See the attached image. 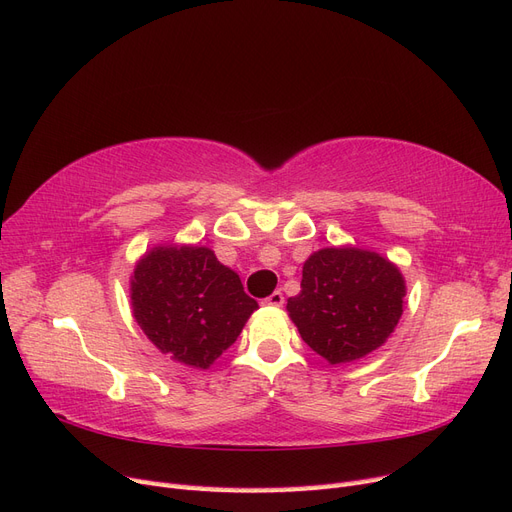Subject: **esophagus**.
Wrapping results in <instances>:
<instances>
[{
    "instance_id": "esophagus-1",
    "label": "esophagus",
    "mask_w": 512,
    "mask_h": 512,
    "mask_svg": "<svg viewBox=\"0 0 512 512\" xmlns=\"http://www.w3.org/2000/svg\"><path fill=\"white\" fill-rule=\"evenodd\" d=\"M282 303H284V294L280 290H275L267 299H262V305H271V307H280Z\"/></svg>"
}]
</instances>
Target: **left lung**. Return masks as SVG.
Wrapping results in <instances>:
<instances>
[{
	"label": "left lung",
	"instance_id": "obj_1",
	"mask_svg": "<svg viewBox=\"0 0 512 512\" xmlns=\"http://www.w3.org/2000/svg\"><path fill=\"white\" fill-rule=\"evenodd\" d=\"M406 282L391 260L359 247H324L303 265L286 303L303 342L331 365L380 348L404 314Z\"/></svg>",
	"mask_w": 512,
	"mask_h": 512
}]
</instances>
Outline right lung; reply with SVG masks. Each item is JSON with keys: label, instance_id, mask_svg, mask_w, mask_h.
I'll return each mask as SVG.
<instances>
[{"label": "right lung", "instance_id": "1", "mask_svg": "<svg viewBox=\"0 0 512 512\" xmlns=\"http://www.w3.org/2000/svg\"><path fill=\"white\" fill-rule=\"evenodd\" d=\"M138 327L160 352L207 369L235 344L258 303L209 247L158 245L136 262L130 282Z\"/></svg>", "mask_w": 512, "mask_h": 512}]
</instances>
